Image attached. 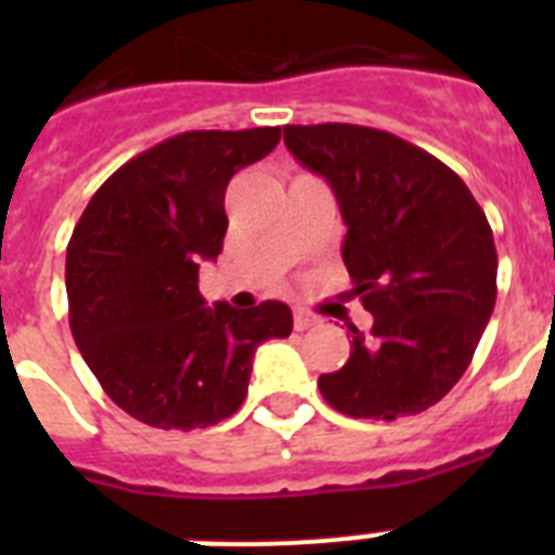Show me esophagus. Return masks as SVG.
Returning a JSON list of instances; mask_svg holds the SVG:
<instances>
[{
	"label": "esophagus",
	"mask_w": 555,
	"mask_h": 555,
	"mask_svg": "<svg viewBox=\"0 0 555 555\" xmlns=\"http://www.w3.org/2000/svg\"><path fill=\"white\" fill-rule=\"evenodd\" d=\"M311 325H317V317L308 311H294V328L296 331H308Z\"/></svg>",
	"instance_id": "34e87169"
}]
</instances>
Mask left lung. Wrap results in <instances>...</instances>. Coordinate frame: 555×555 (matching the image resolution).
<instances>
[{
    "mask_svg": "<svg viewBox=\"0 0 555 555\" xmlns=\"http://www.w3.org/2000/svg\"><path fill=\"white\" fill-rule=\"evenodd\" d=\"M285 146L337 195L343 261L374 317L351 357L322 374L337 412L395 421L435 405L464 377L495 308L490 221L435 155L354 124L285 126Z\"/></svg>",
    "mask_w": 555,
    "mask_h": 555,
    "instance_id": "8db88e82",
    "label": "left lung"
}]
</instances>
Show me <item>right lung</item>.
Masks as SVG:
<instances>
[{"label": "right lung", "mask_w": 555, "mask_h": 555, "mask_svg": "<svg viewBox=\"0 0 555 555\" xmlns=\"http://www.w3.org/2000/svg\"><path fill=\"white\" fill-rule=\"evenodd\" d=\"M279 126L184 132L141 152L91 195L65 250L68 325L112 400L155 429H207L238 412L253 354L294 328L285 302L207 308L198 264L227 233L230 178Z\"/></svg>", "instance_id": "1"}]
</instances>
